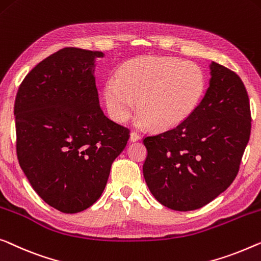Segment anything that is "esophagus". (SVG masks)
<instances>
[{
    "instance_id": "esophagus-1",
    "label": "esophagus",
    "mask_w": 261,
    "mask_h": 261,
    "mask_svg": "<svg viewBox=\"0 0 261 261\" xmlns=\"http://www.w3.org/2000/svg\"><path fill=\"white\" fill-rule=\"evenodd\" d=\"M140 139V135L137 133V132H130V135H129V140L130 141H138Z\"/></svg>"
}]
</instances>
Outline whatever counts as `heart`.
Returning <instances> with one entry per match:
<instances>
[{
  "label": "heart",
  "instance_id": "b5f03b06",
  "mask_svg": "<svg viewBox=\"0 0 261 261\" xmlns=\"http://www.w3.org/2000/svg\"><path fill=\"white\" fill-rule=\"evenodd\" d=\"M206 77L196 63L175 58H138L120 68L103 85L109 115L119 122L138 107V123L168 128L184 122L201 102Z\"/></svg>",
  "mask_w": 261,
  "mask_h": 261
}]
</instances>
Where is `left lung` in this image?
<instances>
[{"label":"left lung","instance_id":"obj_1","mask_svg":"<svg viewBox=\"0 0 261 261\" xmlns=\"http://www.w3.org/2000/svg\"><path fill=\"white\" fill-rule=\"evenodd\" d=\"M210 86L190 118L143 140V176L159 202L198 210L236 179L251 134V109L241 79L212 62Z\"/></svg>","mask_w":261,"mask_h":261}]
</instances>
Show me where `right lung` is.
Here are the masks:
<instances>
[{
  "label": "right lung",
  "mask_w": 261,
  "mask_h": 261,
  "mask_svg": "<svg viewBox=\"0 0 261 261\" xmlns=\"http://www.w3.org/2000/svg\"><path fill=\"white\" fill-rule=\"evenodd\" d=\"M102 51L63 48L27 74L15 99L16 152L34 191L63 213L93 205L129 130L103 114L95 85Z\"/></svg>",
  "instance_id": "right-lung-1"
}]
</instances>
